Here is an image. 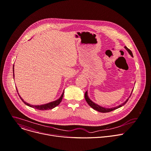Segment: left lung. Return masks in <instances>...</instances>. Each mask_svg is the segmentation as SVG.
<instances>
[{"label":"left lung","instance_id":"8db88e82","mask_svg":"<svg viewBox=\"0 0 151 151\" xmlns=\"http://www.w3.org/2000/svg\"><path fill=\"white\" fill-rule=\"evenodd\" d=\"M125 48L128 50V52H129V53L131 55L132 57H133V55H132V53L131 50L130 49H128L127 47H126V46H125ZM131 94H132V93H131ZM130 96H129V98H130ZM85 99H86L87 102L88 103V104L92 108H93L94 109H95V110H96V111H99V112H101V113H108V112L112 111L114 110V109H117V108H119L122 106L123 105H124L127 102V101H128V99H128L124 103L122 104V105H119V106H117V107L111 108H105L102 107V106H99V105H97V104H94L93 102H92V101L88 98V96H87V91H86V93H85Z\"/></svg>","mask_w":151,"mask_h":151}]
</instances>
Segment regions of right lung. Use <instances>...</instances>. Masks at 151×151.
I'll return each instance as SVG.
<instances>
[{
    "label": "right lung",
    "mask_w": 151,
    "mask_h": 151,
    "mask_svg": "<svg viewBox=\"0 0 151 151\" xmlns=\"http://www.w3.org/2000/svg\"><path fill=\"white\" fill-rule=\"evenodd\" d=\"M13 70H14V67H13ZM13 76H14V70H13ZM63 96H64V91L61 95V96L60 98V99H58V100L55 101H53V102H50V103H48L47 104H45V105H30L28 103L25 102L22 99V98L20 96V99H22V101L26 105H28L30 107H32L33 108H35V109H39V110H47V109H52L53 108H55V106H57V105H58L60 102H61L62 99H63Z\"/></svg>",
    "instance_id": "1"
}]
</instances>
